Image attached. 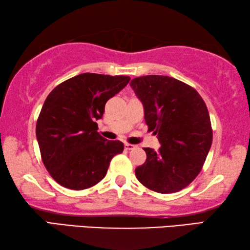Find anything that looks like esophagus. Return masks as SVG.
I'll return each instance as SVG.
<instances>
[{"mask_svg": "<svg viewBox=\"0 0 250 250\" xmlns=\"http://www.w3.org/2000/svg\"><path fill=\"white\" fill-rule=\"evenodd\" d=\"M135 147H136V145H133V144H128V143H125V149L132 150V149L135 148Z\"/></svg>", "mask_w": 250, "mask_h": 250, "instance_id": "34e87169", "label": "esophagus"}]
</instances>
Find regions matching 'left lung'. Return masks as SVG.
<instances>
[{"label": "left lung", "mask_w": 250, "mask_h": 250, "mask_svg": "<svg viewBox=\"0 0 250 250\" xmlns=\"http://www.w3.org/2000/svg\"><path fill=\"white\" fill-rule=\"evenodd\" d=\"M144 107L148 130L161 143L144 148L147 158L135 169L138 181L161 194L182 190L202 170L212 142L210 117L202 96L183 82L164 75L130 81Z\"/></svg>", "instance_id": "left-lung-1"}]
</instances>
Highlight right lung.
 <instances>
[{
    "label": "right lung",
    "mask_w": 250,
    "mask_h": 250,
    "mask_svg": "<svg viewBox=\"0 0 250 250\" xmlns=\"http://www.w3.org/2000/svg\"><path fill=\"white\" fill-rule=\"evenodd\" d=\"M128 76L84 73L48 94L36 123L41 156L55 181L74 190L86 189L105 177L109 163L124 149L120 141L97 133L105 104L129 82Z\"/></svg>",
    "instance_id": "add662e5"
}]
</instances>
